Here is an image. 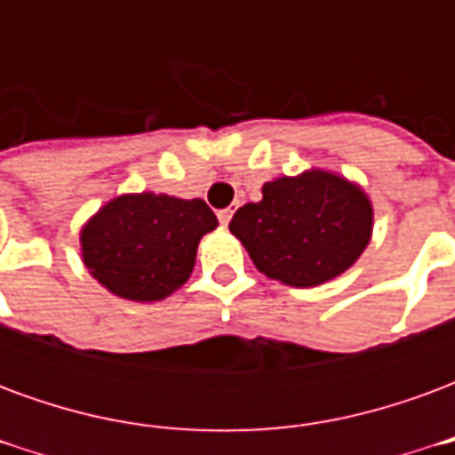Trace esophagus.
I'll use <instances>...</instances> for the list:
<instances>
[{
    "mask_svg": "<svg viewBox=\"0 0 455 455\" xmlns=\"http://www.w3.org/2000/svg\"><path fill=\"white\" fill-rule=\"evenodd\" d=\"M231 214H234L231 209H221V212H219L217 217H219V221H221V227H228V221H231Z\"/></svg>",
    "mask_w": 455,
    "mask_h": 455,
    "instance_id": "esophagus-1",
    "label": "esophagus"
}]
</instances>
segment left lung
I'll return each instance as SVG.
<instances>
[{
  "label": "left lung",
  "mask_w": 455,
  "mask_h": 455,
  "mask_svg": "<svg viewBox=\"0 0 455 455\" xmlns=\"http://www.w3.org/2000/svg\"><path fill=\"white\" fill-rule=\"evenodd\" d=\"M260 192L263 199L238 209L228 231L270 280L290 287L324 285L371 243V197L334 170L283 175Z\"/></svg>",
  "instance_id": "1"
}]
</instances>
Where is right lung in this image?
Listing matches in <instances>:
<instances>
[{
  "mask_svg": "<svg viewBox=\"0 0 455 455\" xmlns=\"http://www.w3.org/2000/svg\"><path fill=\"white\" fill-rule=\"evenodd\" d=\"M219 227L204 199L129 192L109 199L80 228L90 275L131 302H160L185 285L197 246Z\"/></svg>",
  "mask_w": 455,
  "mask_h": 455,
  "instance_id": "obj_1",
  "label": "right lung"
}]
</instances>
